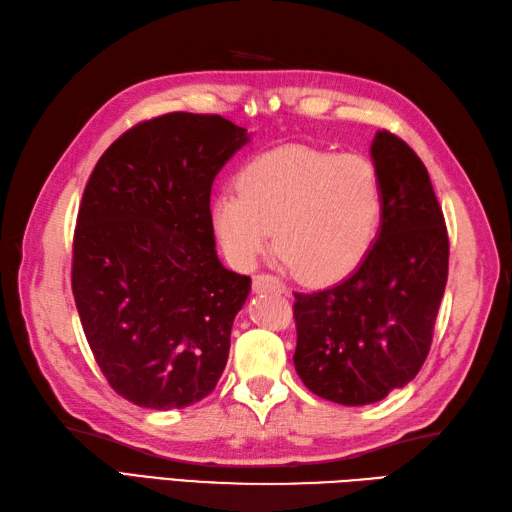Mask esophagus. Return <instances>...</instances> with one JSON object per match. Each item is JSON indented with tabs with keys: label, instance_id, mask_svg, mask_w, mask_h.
Instances as JSON below:
<instances>
[{
	"label": "esophagus",
	"instance_id": "obj_1",
	"mask_svg": "<svg viewBox=\"0 0 512 512\" xmlns=\"http://www.w3.org/2000/svg\"><path fill=\"white\" fill-rule=\"evenodd\" d=\"M253 292L261 294V292H279V294H288V288L285 283L272 275H257L253 277Z\"/></svg>",
	"mask_w": 512,
	"mask_h": 512
}]
</instances>
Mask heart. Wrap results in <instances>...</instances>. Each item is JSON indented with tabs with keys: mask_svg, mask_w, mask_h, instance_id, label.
<instances>
[{
	"mask_svg": "<svg viewBox=\"0 0 512 512\" xmlns=\"http://www.w3.org/2000/svg\"><path fill=\"white\" fill-rule=\"evenodd\" d=\"M384 185L362 154L305 146L261 152L237 174V194L213 200L224 255L248 270L275 242L310 283H336L362 266L377 240Z\"/></svg>",
	"mask_w": 512,
	"mask_h": 512,
	"instance_id": "1",
	"label": "heart"
}]
</instances>
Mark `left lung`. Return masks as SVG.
Instances as JSON below:
<instances>
[{
    "label": "left lung",
    "instance_id": "obj_1",
    "mask_svg": "<svg viewBox=\"0 0 512 512\" xmlns=\"http://www.w3.org/2000/svg\"><path fill=\"white\" fill-rule=\"evenodd\" d=\"M382 227L371 253L334 288L294 294V366L314 395L366 406L417 377L447 283L449 240L423 161L388 130L373 139Z\"/></svg>",
    "mask_w": 512,
    "mask_h": 512
}]
</instances>
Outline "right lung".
I'll use <instances>...</instances> for the list:
<instances>
[{
	"label": "right lung",
	"instance_id": "1",
	"mask_svg": "<svg viewBox=\"0 0 512 512\" xmlns=\"http://www.w3.org/2000/svg\"><path fill=\"white\" fill-rule=\"evenodd\" d=\"M248 141L220 115L168 113L113 141L82 194L71 290L117 395L185 408L216 388L251 277L216 253L211 185Z\"/></svg>",
	"mask_w": 512,
	"mask_h": 512
}]
</instances>
